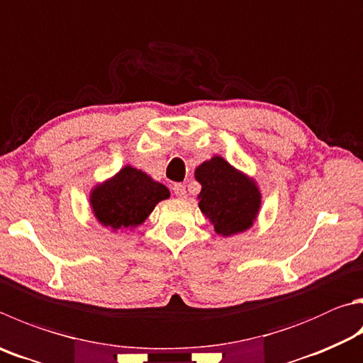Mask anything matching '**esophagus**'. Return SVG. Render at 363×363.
Here are the masks:
<instances>
[{"label":"esophagus","instance_id":"34e87169","mask_svg":"<svg viewBox=\"0 0 363 363\" xmlns=\"http://www.w3.org/2000/svg\"><path fill=\"white\" fill-rule=\"evenodd\" d=\"M173 190H174V195H176V196H179V199H186L187 192H186V187H184L182 184H174Z\"/></svg>","mask_w":363,"mask_h":363}]
</instances>
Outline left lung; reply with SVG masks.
Segmentation results:
<instances>
[{"label": "left lung", "mask_w": 363, "mask_h": 363, "mask_svg": "<svg viewBox=\"0 0 363 363\" xmlns=\"http://www.w3.org/2000/svg\"><path fill=\"white\" fill-rule=\"evenodd\" d=\"M195 179L201 184L199 206L217 235L232 236L254 225L262 194L252 177L214 155L195 169Z\"/></svg>", "instance_id": "1"}]
</instances>
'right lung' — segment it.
Returning a JSON list of instances; mask_svg holds the SVG:
<instances>
[{"mask_svg":"<svg viewBox=\"0 0 363 363\" xmlns=\"http://www.w3.org/2000/svg\"><path fill=\"white\" fill-rule=\"evenodd\" d=\"M169 190L144 171L125 164L117 174L90 190V208L98 223L111 232L136 228Z\"/></svg>","mask_w":363,"mask_h":363,"instance_id":"obj_1","label":"right lung"}]
</instances>
